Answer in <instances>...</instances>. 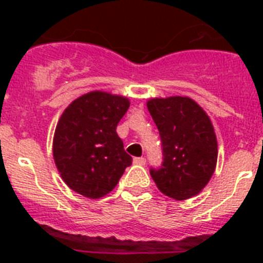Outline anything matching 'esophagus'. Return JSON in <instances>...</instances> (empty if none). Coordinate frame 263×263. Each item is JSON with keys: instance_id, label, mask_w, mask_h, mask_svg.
I'll return each instance as SVG.
<instances>
[{"instance_id": "esophagus-1", "label": "esophagus", "mask_w": 263, "mask_h": 263, "mask_svg": "<svg viewBox=\"0 0 263 263\" xmlns=\"http://www.w3.org/2000/svg\"><path fill=\"white\" fill-rule=\"evenodd\" d=\"M134 162L136 165H144L146 164V158H143V157H136V158H134Z\"/></svg>"}]
</instances>
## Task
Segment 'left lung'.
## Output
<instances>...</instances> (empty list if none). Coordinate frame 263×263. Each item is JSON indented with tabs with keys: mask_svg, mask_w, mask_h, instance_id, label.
<instances>
[{
	"mask_svg": "<svg viewBox=\"0 0 263 263\" xmlns=\"http://www.w3.org/2000/svg\"><path fill=\"white\" fill-rule=\"evenodd\" d=\"M147 109L160 131L162 165L150 169L162 194L176 200L198 195L217 164V138L202 107L188 97L153 98Z\"/></svg>",
	"mask_w": 263,
	"mask_h": 263,
	"instance_id": "left-lung-1",
	"label": "left lung"
}]
</instances>
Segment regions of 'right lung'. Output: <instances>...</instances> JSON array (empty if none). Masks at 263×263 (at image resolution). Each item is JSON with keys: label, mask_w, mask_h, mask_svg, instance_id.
Instances as JSON below:
<instances>
[{"label": "right lung", "mask_w": 263, "mask_h": 263, "mask_svg": "<svg viewBox=\"0 0 263 263\" xmlns=\"http://www.w3.org/2000/svg\"><path fill=\"white\" fill-rule=\"evenodd\" d=\"M128 107L125 97L91 91L64 110L55 127L53 157L71 190L99 199L117 185L132 164L116 132Z\"/></svg>", "instance_id": "obj_1"}]
</instances>
